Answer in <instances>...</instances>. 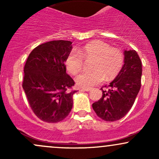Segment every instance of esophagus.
Wrapping results in <instances>:
<instances>
[{"label":"esophagus","instance_id":"esophagus-1","mask_svg":"<svg viewBox=\"0 0 159 159\" xmlns=\"http://www.w3.org/2000/svg\"><path fill=\"white\" fill-rule=\"evenodd\" d=\"M81 90H84V91H90V90H91V88H90V87H82Z\"/></svg>","mask_w":159,"mask_h":159}]
</instances>
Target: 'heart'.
<instances>
[{"label": "heart", "instance_id": "heart-1", "mask_svg": "<svg viewBox=\"0 0 159 159\" xmlns=\"http://www.w3.org/2000/svg\"><path fill=\"white\" fill-rule=\"evenodd\" d=\"M83 59L92 60L91 70L84 71L76 76L75 82L82 87H91L103 81L113 79L119 74L124 63L123 52L112 48L105 42L96 40L72 51L66 59V67L72 75H76L83 66Z\"/></svg>", "mask_w": 159, "mask_h": 159}]
</instances>
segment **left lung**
<instances>
[{
    "label": "left lung",
    "mask_w": 159,
    "mask_h": 159,
    "mask_svg": "<svg viewBox=\"0 0 159 159\" xmlns=\"http://www.w3.org/2000/svg\"><path fill=\"white\" fill-rule=\"evenodd\" d=\"M142 63L134 50H125L124 64L119 74L103 90L102 96L93 104L98 117L105 121L119 120L132 108L141 86Z\"/></svg>",
    "instance_id": "8db88e82"
}]
</instances>
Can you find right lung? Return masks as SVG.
I'll return each instance as SVG.
<instances>
[{
    "instance_id": "1",
    "label": "right lung",
    "mask_w": 159,
    "mask_h": 159,
    "mask_svg": "<svg viewBox=\"0 0 159 159\" xmlns=\"http://www.w3.org/2000/svg\"><path fill=\"white\" fill-rule=\"evenodd\" d=\"M72 43L54 40L38 45L30 52L24 68L22 87L32 111L46 123L61 122L72 110L70 90L75 81L64 64Z\"/></svg>"
}]
</instances>
